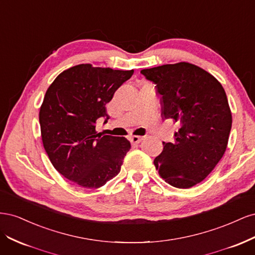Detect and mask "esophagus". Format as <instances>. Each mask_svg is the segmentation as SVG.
I'll return each instance as SVG.
<instances>
[{
	"mask_svg": "<svg viewBox=\"0 0 255 255\" xmlns=\"http://www.w3.org/2000/svg\"><path fill=\"white\" fill-rule=\"evenodd\" d=\"M143 139V137L141 136H132L130 137V142L132 143H139Z\"/></svg>",
	"mask_w": 255,
	"mask_h": 255,
	"instance_id": "esophagus-1",
	"label": "esophagus"
}]
</instances>
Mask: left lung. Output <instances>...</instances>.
Returning a JSON list of instances; mask_svg holds the SVG:
<instances>
[{"label": "left lung", "instance_id": "left-lung-1", "mask_svg": "<svg viewBox=\"0 0 255 255\" xmlns=\"http://www.w3.org/2000/svg\"><path fill=\"white\" fill-rule=\"evenodd\" d=\"M140 72L156 85L165 119L179 125L174 140L163 142L154 165L171 186H195L212 172L227 149L232 115L226 91L212 74L189 63Z\"/></svg>", "mask_w": 255, "mask_h": 255}]
</instances>
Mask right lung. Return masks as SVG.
<instances>
[{
  "mask_svg": "<svg viewBox=\"0 0 255 255\" xmlns=\"http://www.w3.org/2000/svg\"><path fill=\"white\" fill-rule=\"evenodd\" d=\"M134 70L82 64L50 85L39 112L44 150L56 170L85 188H99L120 172L130 149L126 137L101 136L98 119H110L106 104Z\"/></svg>",
  "mask_w": 255,
  "mask_h": 255,
  "instance_id": "obj_1",
  "label": "right lung"
}]
</instances>
